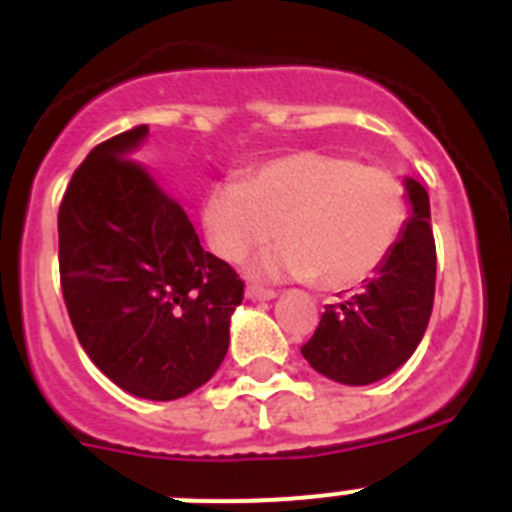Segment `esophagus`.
<instances>
[{"label": "esophagus", "mask_w": 512, "mask_h": 512, "mask_svg": "<svg viewBox=\"0 0 512 512\" xmlns=\"http://www.w3.org/2000/svg\"><path fill=\"white\" fill-rule=\"evenodd\" d=\"M274 289H266V287H259V284H248L246 287V297L253 302H261V300H274Z\"/></svg>", "instance_id": "esophagus-1"}]
</instances>
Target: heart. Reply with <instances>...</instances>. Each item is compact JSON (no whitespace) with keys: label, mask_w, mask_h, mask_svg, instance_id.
Listing matches in <instances>:
<instances>
[{"label":"heart","mask_w":512,"mask_h":512,"mask_svg":"<svg viewBox=\"0 0 512 512\" xmlns=\"http://www.w3.org/2000/svg\"><path fill=\"white\" fill-rule=\"evenodd\" d=\"M202 220L210 246L228 261L243 259L279 230L287 241L266 253L259 271L315 277L338 289L364 282L390 259L408 200L392 171L343 153L302 151L253 166L243 182L215 184Z\"/></svg>","instance_id":"b5f03b06"}]
</instances>
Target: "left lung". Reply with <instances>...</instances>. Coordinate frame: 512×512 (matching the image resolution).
I'll use <instances>...</instances> for the list:
<instances>
[{
    "label": "left lung",
    "instance_id": "left-lung-1",
    "mask_svg": "<svg viewBox=\"0 0 512 512\" xmlns=\"http://www.w3.org/2000/svg\"><path fill=\"white\" fill-rule=\"evenodd\" d=\"M413 202L405 233L390 259L356 295L328 305L302 356L315 372L341 384H372L413 356L433 312L436 241L428 192L405 182Z\"/></svg>",
    "mask_w": 512,
    "mask_h": 512
}]
</instances>
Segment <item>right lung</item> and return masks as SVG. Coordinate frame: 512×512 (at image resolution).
<instances>
[{"label": "right lung", "instance_id": "right-lung-1", "mask_svg": "<svg viewBox=\"0 0 512 512\" xmlns=\"http://www.w3.org/2000/svg\"><path fill=\"white\" fill-rule=\"evenodd\" d=\"M146 125L92 148L58 210V271L76 338L117 387L176 400L223 364L243 279L133 151Z\"/></svg>", "mask_w": 512, "mask_h": 512}]
</instances>
